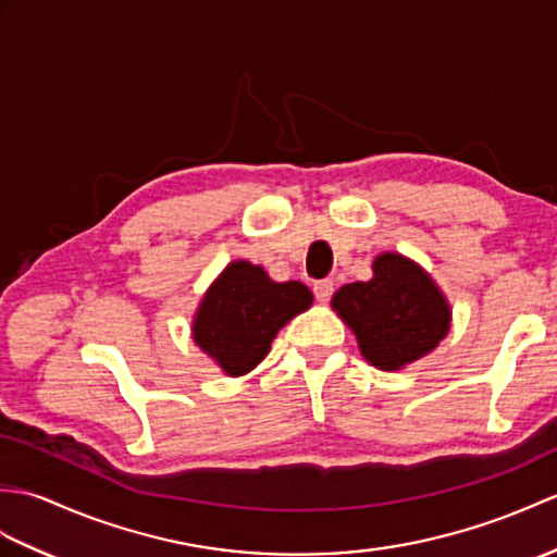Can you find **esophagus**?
<instances>
[{"instance_id": "obj_1", "label": "esophagus", "mask_w": 557, "mask_h": 557, "mask_svg": "<svg viewBox=\"0 0 557 557\" xmlns=\"http://www.w3.org/2000/svg\"><path fill=\"white\" fill-rule=\"evenodd\" d=\"M313 292H315V299L318 301H327L332 292H334V282L332 280H318L313 284Z\"/></svg>"}]
</instances>
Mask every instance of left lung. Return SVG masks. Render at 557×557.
<instances>
[{"instance_id": "left-lung-1", "label": "left lung", "mask_w": 557, "mask_h": 557, "mask_svg": "<svg viewBox=\"0 0 557 557\" xmlns=\"http://www.w3.org/2000/svg\"><path fill=\"white\" fill-rule=\"evenodd\" d=\"M332 308L354 330L374 368L394 372L438 346L450 327L442 289L410 258L386 251L372 261V280L344 284Z\"/></svg>"}]
</instances>
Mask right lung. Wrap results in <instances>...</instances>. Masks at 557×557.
I'll return each instance as SVG.
<instances>
[{"label": "right lung", "instance_id": "add662e5", "mask_svg": "<svg viewBox=\"0 0 557 557\" xmlns=\"http://www.w3.org/2000/svg\"><path fill=\"white\" fill-rule=\"evenodd\" d=\"M313 304L301 282H273L261 265L230 263L197 308L191 339L230 377L251 372L287 322Z\"/></svg>", "mask_w": 557, "mask_h": 557}]
</instances>
